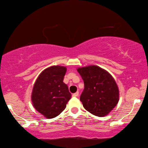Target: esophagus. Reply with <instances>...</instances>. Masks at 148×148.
<instances>
[{"label":"esophagus","mask_w":148,"mask_h":148,"mask_svg":"<svg viewBox=\"0 0 148 148\" xmlns=\"http://www.w3.org/2000/svg\"><path fill=\"white\" fill-rule=\"evenodd\" d=\"M73 97H77L79 96V92H77L75 93H74L72 95Z\"/></svg>","instance_id":"1"}]
</instances>
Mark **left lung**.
<instances>
[{
  "mask_svg": "<svg viewBox=\"0 0 148 148\" xmlns=\"http://www.w3.org/2000/svg\"><path fill=\"white\" fill-rule=\"evenodd\" d=\"M77 71L84 83L80 100L85 109L96 116H106L119 102L114 79L106 71L94 65L79 68Z\"/></svg>",
  "mask_w": 148,
  "mask_h": 148,
  "instance_id": "left-lung-1",
  "label": "left lung"
}]
</instances>
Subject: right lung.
Wrapping results in <instances>:
<instances>
[{
  "label": "right lung",
  "mask_w": 148,
  "mask_h": 148,
  "mask_svg": "<svg viewBox=\"0 0 148 148\" xmlns=\"http://www.w3.org/2000/svg\"><path fill=\"white\" fill-rule=\"evenodd\" d=\"M66 69L52 66L38 77L32 91V100L36 110L48 119L59 115L66 108L71 94L63 82Z\"/></svg>",
  "instance_id": "right-lung-1"
}]
</instances>
